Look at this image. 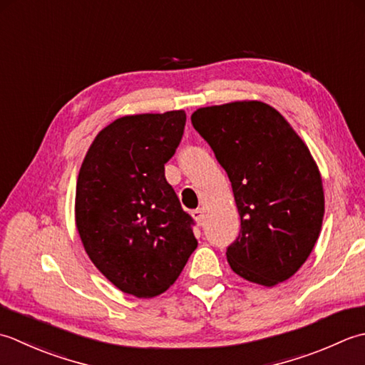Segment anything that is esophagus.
<instances>
[{
  "mask_svg": "<svg viewBox=\"0 0 365 365\" xmlns=\"http://www.w3.org/2000/svg\"><path fill=\"white\" fill-rule=\"evenodd\" d=\"M192 217L195 219L200 225H203V220H205V212H203V210H193L192 211Z\"/></svg>",
  "mask_w": 365,
  "mask_h": 365,
  "instance_id": "34e87169",
  "label": "esophagus"
}]
</instances>
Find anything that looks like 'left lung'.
<instances>
[{
  "label": "left lung",
  "mask_w": 365,
  "mask_h": 365,
  "mask_svg": "<svg viewBox=\"0 0 365 365\" xmlns=\"http://www.w3.org/2000/svg\"><path fill=\"white\" fill-rule=\"evenodd\" d=\"M190 120L232 182L241 232L227 249L230 267L263 287L288 280L314 250L324 215L322 175L307 145L259 101L202 107Z\"/></svg>",
  "instance_id": "obj_1"
}]
</instances>
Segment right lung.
Here are the masks:
<instances>
[{"mask_svg": "<svg viewBox=\"0 0 365 365\" xmlns=\"http://www.w3.org/2000/svg\"><path fill=\"white\" fill-rule=\"evenodd\" d=\"M184 125V110L118 118L96 135L78 172L81 244L111 284L135 297L167 292L198 245L165 180Z\"/></svg>", "mask_w": 365, "mask_h": 365, "instance_id": "right-lung-1", "label": "right lung"}]
</instances>
